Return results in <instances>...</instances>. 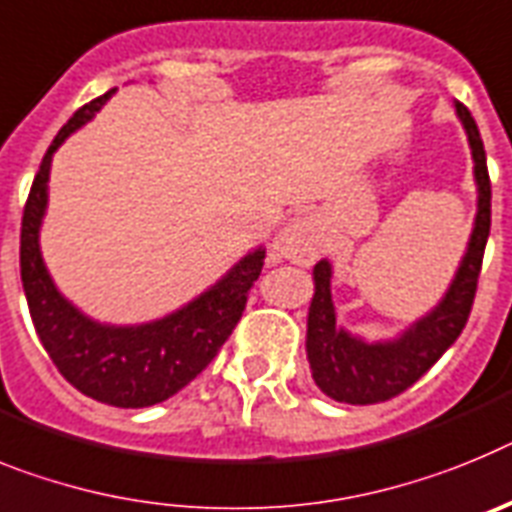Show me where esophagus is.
Here are the masks:
<instances>
[{"mask_svg": "<svg viewBox=\"0 0 512 512\" xmlns=\"http://www.w3.org/2000/svg\"><path fill=\"white\" fill-rule=\"evenodd\" d=\"M275 250L296 262L314 260L319 252L317 229H314V224H311L309 219H296L286 231H283L281 237H278Z\"/></svg>", "mask_w": 512, "mask_h": 512, "instance_id": "obj_1", "label": "esophagus"}]
</instances>
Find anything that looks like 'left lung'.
Listing matches in <instances>:
<instances>
[{
    "mask_svg": "<svg viewBox=\"0 0 512 512\" xmlns=\"http://www.w3.org/2000/svg\"><path fill=\"white\" fill-rule=\"evenodd\" d=\"M456 113L466 128L474 157V177L479 188V208L469 250L459 273L448 288L446 299L430 311L428 317L412 324V330L389 342H368L348 335L335 322L332 306L330 262L314 265V299L309 306V330H306V355L311 376L319 389L335 402L345 404H379L399 397L420 376L435 366V361L459 340L469 322L474 296H477L479 273H482L484 247L492 224V185L487 172L482 136L471 118L469 108L456 102Z\"/></svg>",
    "mask_w": 512,
    "mask_h": 512,
    "instance_id": "obj_1",
    "label": "left lung"
}]
</instances>
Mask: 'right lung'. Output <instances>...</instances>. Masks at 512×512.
<instances>
[{
	"label": "right lung",
	"instance_id": "1",
	"mask_svg": "<svg viewBox=\"0 0 512 512\" xmlns=\"http://www.w3.org/2000/svg\"><path fill=\"white\" fill-rule=\"evenodd\" d=\"M113 92L82 105L48 146L22 211L20 275L35 332L61 376L97 402L151 407L188 386L216 358L242 319L250 288L265 265V252L257 250L239 260L226 278L185 309L141 327H105L92 322L56 291L38 247L51 157L61 141L90 121Z\"/></svg>",
	"mask_w": 512,
	"mask_h": 512
}]
</instances>
